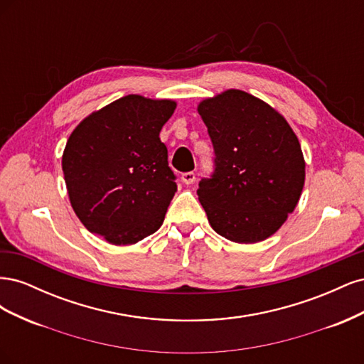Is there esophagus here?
I'll use <instances>...</instances> for the list:
<instances>
[{"mask_svg": "<svg viewBox=\"0 0 364 364\" xmlns=\"http://www.w3.org/2000/svg\"><path fill=\"white\" fill-rule=\"evenodd\" d=\"M194 181H196V174L193 171H188V173H183L182 174V182L185 185H191Z\"/></svg>", "mask_w": 364, "mask_h": 364, "instance_id": "1", "label": "esophagus"}]
</instances>
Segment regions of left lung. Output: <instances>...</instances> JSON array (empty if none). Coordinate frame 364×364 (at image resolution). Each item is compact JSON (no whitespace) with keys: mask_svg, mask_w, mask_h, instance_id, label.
<instances>
[{"mask_svg":"<svg viewBox=\"0 0 364 364\" xmlns=\"http://www.w3.org/2000/svg\"><path fill=\"white\" fill-rule=\"evenodd\" d=\"M215 150V171L197 196L218 235L267 240L301 199L305 159L289 121L261 98L226 90L197 105Z\"/></svg>","mask_w":364,"mask_h":364,"instance_id":"8db88e82","label":"left lung"}]
</instances>
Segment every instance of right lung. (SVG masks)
Segmentation results:
<instances>
[{"mask_svg": "<svg viewBox=\"0 0 364 364\" xmlns=\"http://www.w3.org/2000/svg\"><path fill=\"white\" fill-rule=\"evenodd\" d=\"M176 106L129 94L83 118L67 141L62 170L70 203L107 243L136 245L164 222L178 185L159 132Z\"/></svg>", "mask_w": 364, "mask_h": 364, "instance_id": "obj_1", "label": "right lung"}]
</instances>
